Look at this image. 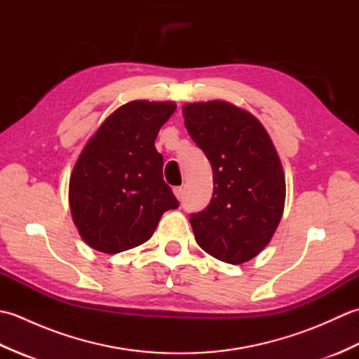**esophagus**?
I'll return each mask as SVG.
<instances>
[{
	"label": "esophagus",
	"instance_id": "1",
	"mask_svg": "<svg viewBox=\"0 0 359 359\" xmlns=\"http://www.w3.org/2000/svg\"><path fill=\"white\" fill-rule=\"evenodd\" d=\"M172 191H174L175 197H177L179 201L182 199V197H184V188H182V187H174V188H172Z\"/></svg>",
	"mask_w": 359,
	"mask_h": 359
}]
</instances>
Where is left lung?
<instances>
[{"label": "left lung", "instance_id": "1", "mask_svg": "<svg viewBox=\"0 0 359 359\" xmlns=\"http://www.w3.org/2000/svg\"><path fill=\"white\" fill-rule=\"evenodd\" d=\"M182 112L215 185L208 207L189 216L196 242L219 261L247 262L269 245L284 212L278 152L261 121L231 103H188Z\"/></svg>", "mask_w": 359, "mask_h": 359}]
</instances>
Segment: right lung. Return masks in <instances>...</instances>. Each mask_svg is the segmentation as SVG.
<instances>
[{
    "label": "right lung",
    "instance_id": "right-lung-1",
    "mask_svg": "<svg viewBox=\"0 0 359 359\" xmlns=\"http://www.w3.org/2000/svg\"><path fill=\"white\" fill-rule=\"evenodd\" d=\"M172 102L134 100L90 137L69 180L75 226L90 248L116 255L147 242L165 211L179 207L154 142Z\"/></svg>",
    "mask_w": 359,
    "mask_h": 359
}]
</instances>
